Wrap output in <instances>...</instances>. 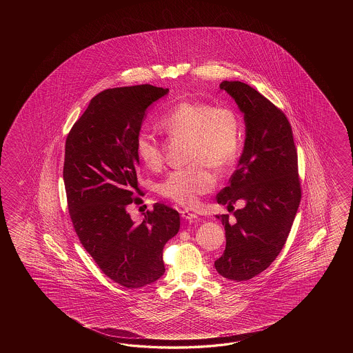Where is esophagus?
Listing matches in <instances>:
<instances>
[{"label":"esophagus","instance_id":"obj_1","mask_svg":"<svg viewBox=\"0 0 353 353\" xmlns=\"http://www.w3.org/2000/svg\"><path fill=\"white\" fill-rule=\"evenodd\" d=\"M180 213H181V217L184 218V219H188V221H194V219H196V214L189 212V210H181Z\"/></svg>","mask_w":353,"mask_h":353}]
</instances>
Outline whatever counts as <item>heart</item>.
Here are the masks:
<instances>
[{
	"instance_id": "obj_1",
	"label": "heart",
	"mask_w": 353,
	"mask_h": 353,
	"mask_svg": "<svg viewBox=\"0 0 353 353\" xmlns=\"http://www.w3.org/2000/svg\"><path fill=\"white\" fill-rule=\"evenodd\" d=\"M159 126L176 139H188L190 165L173 170L159 183L166 199L190 207L201 195L214 187V169L232 165L241 150V120L237 111L225 105L201 101H181L159 120ZM137 158L149 170L163 165V149L158 139L148 131L136 136Z\"/></svg>"
}]
</instances>
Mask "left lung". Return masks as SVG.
<instances>
[{"mask_svg":"<svg viewBox=\"0 0 353 353\" xmlns=\"http://www.w3.org/2000/svg\"><path fill=\"white\" fill-rule=\"evenodd\" d=\"M245 113L246 141L237 169L217 202L228 210L217 216L225 230V250L214 261L223 278L246 281L266 270L284 248L301 199L298 152L285 113L246 83L219 84ZM234 210V208H233Z\"/></svg>","mask_w":353,"mask_h":353,"instance_id":"left-lung-1","label":"left lung"}]
</instances>
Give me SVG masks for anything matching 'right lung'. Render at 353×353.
Here are the masks:
<instances>
[{"label": "right lung", "mask_w": 353, "mask_h": 353, "mask_svg": "<svg viewBox=\"0 0 353 353\" xmlns=\"http://www.w3.org/2000/svg\"><path fill=\"white\" fill-rule=\"evenodd\" d=\"M168 90L151 84L103 90L65 140L63 178L75 233L103 274L128 289L165 272L163 248L179 231V213L163 203L137 225L126 210L143 192L136 136L146 108Z\"/></svg>", "instance_id": "1"}]
</instances>
